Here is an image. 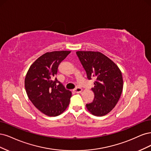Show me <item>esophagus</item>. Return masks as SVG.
I'll return each instance as SVG.
<instances>
[{"mask_svg": "<svg viewBox=\"0 0 151 151\" xmlns=\"http://www.w3.org/2000/svg\"><path fill=\"white\" fill-rule=\"evenodd\" d=\"M73 91L76 93H81V92L82 91V88H81V87H76V88L74 89Z\"/></svg>", "mask_w": 151, "mask_h": 151, "instance_id": "1", "label": "esophagus"}]
</instances>
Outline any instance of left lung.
<instances>
[{"label":"left lung","instance_id":"8db88e82","mask_svg":"<svg viewBox=\"0 0 151 151\" xmlns=\"http://www.w3.org/2000/svg\"><path fill=\"white\" fill-rule=\"evenodd\" d=\"M87 78H95L91 88L95 98L86 106L95 116H104L112 110L120 99L123 89L122 73L115 63L100 52L77 51Z\"/></svg>","mask_w":151,"mask_h":151}]
</instances>
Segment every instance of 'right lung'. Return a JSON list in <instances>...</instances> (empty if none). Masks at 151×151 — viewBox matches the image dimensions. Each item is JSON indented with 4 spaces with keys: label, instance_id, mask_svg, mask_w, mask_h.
Instances as JSON below:
<instances>
[{
    "label": "right lung",
    "instance_id": "add662e5",
    "mask_svg": "<svg viewBox=\"0 0 151 151\" xmlns=\"http://www.w3.org/2000/svg\"><path fill=\"white\" fill-rule=\"evenodd\" d=\"M71 51L46 52L33 63L25 78L27 95L33 105L47 116L60 115L68 106L71 92L56 78L58 67Z\"/></svg>",
    "mask_w": 151,
    "mask_h": 151
}]
</instances>
